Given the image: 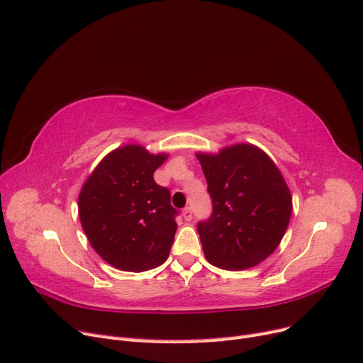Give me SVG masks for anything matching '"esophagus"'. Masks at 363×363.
Returning <instances> with one entry per match:
<instances>
[{
  "instance_id": "34e87169",
  "label": "esophagus",
  "mask_w": 363,
  "mask_h": 363,
  "mask_svg": "<svg viewBox=\"0 0 363 363\" xmlns=\"http://www.w3.org/2000/svg\"><path fill=\"white\" fill-rule=\"evenodd\" d=\"M183 218L186 219V221H191L192 219V207H184L183 208Z\"/></svg>"
}]
</instances>
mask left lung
I'll return each mask as SVG.
<instances>
[{
  "label": "left lung",
  "instance_id": "8db88e82",
  "mask_svg": "<svg viewBox=\"0 0 363 363\" xmlns=\"http://www.w3.org/2000/svg\"><path fill=\"white\" fill-rule=\"evenodd\" d=\"M212 199V213L196 224L206 259L239 271L276 250L286 232L292 196L272 160L248 144L196 155Z\"/></svg>",
  "mask_w": 363,
  "mask_h": 363
}]
</instances>
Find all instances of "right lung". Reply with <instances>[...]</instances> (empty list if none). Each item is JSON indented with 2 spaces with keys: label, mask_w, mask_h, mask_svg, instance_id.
Instances as JSON below:
<instances>
[{
  "label": "right lung",
  "mask_w": 363,
  "mask_h": 363,
  "mask_svg": "<svg viewBox=\"0 0 363 363\" xmlns=\"http://www.w3.org/2000/svg\"><path fill=\"white\" fill-rule=\"evenodd\" d=\"M167 159L139 145L107 155L84 183L79 213L94 250L112 267L140 272L160 267L174 242L177 208L152 174Z\"/></svg>",
  "instance_id": "1"
}]
</instances>
